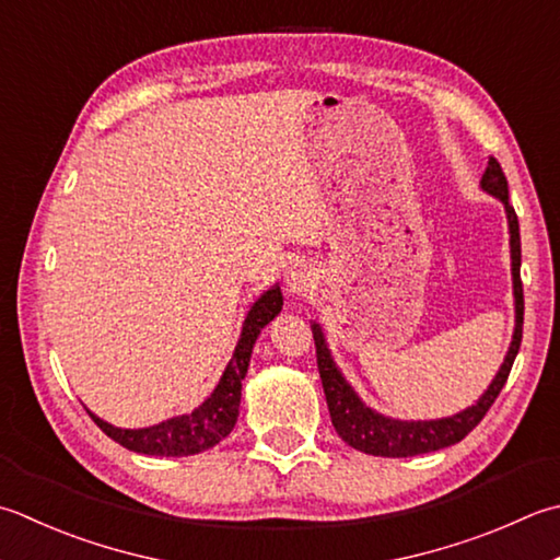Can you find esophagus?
<instances>
[{
  "mask_svg": "<svg viewBox=\"0 0 560 560\" xmlns=\"http://www.w3.org/2000/svg\"><path fill=\"white\" fill-rule=\"evenodd\" d=\"M289 281H291V283H301V281H303V277H301V273H293V271H291Z\"/></svg>",
  "mask_w": 560,
  "mask_h": 560,
  "instance_id": "34e87169",
  "label": "esophagus"
}]
</instances>
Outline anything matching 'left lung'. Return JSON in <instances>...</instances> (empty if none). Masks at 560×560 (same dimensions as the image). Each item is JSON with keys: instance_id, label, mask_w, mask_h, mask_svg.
I'll return each instance as SVG.
<instances>
[{"instance_id": "obj_1", "label": "left lung", "mask_w": 560, "mask_h": 560, "mask_svg": "<svg viewBox=\"0 0 560 560\" xmlns=\"http://www.w3.org/2000/svg\"><path fill=\"white\" fill-rule=\"evenodd\" d=\"M480 189L495 196L502 203H505L508 213V225H510V257H512V287H514V332L512 342L508 349V357L502 361L500 371L492 378L488 390L476 400L470 408L452 415V418L442 420H393L371 410L364 405L354 388L349 386L342 371L337 369L335 359L327 349L325 335L320 325L313 327V339H315V354H317V371H320L323 378V390L327 400V410H330V418L337 434L342 440L354 446L357 452H364L371 456H388V458H402V456H418L427 452H436V448L452 446L462 442L464 436L474 430V427L486 418L490 405L495 402L500 396L502 386L510 376V369L514 364V357L520 352L522 345V323H524V291H522V279H520V267H522V245H520V221L517 213L510 203V191H508V179L505 172H502L500 162L495 158L488 160V167L483 172V179H480Z\"/></svg>"}]
</instances>
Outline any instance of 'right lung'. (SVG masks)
Here are the masks:
<instances>
[{"mask_svg":"<svg viewBox=\"0 0 560 560\" xmlns=\"http://www.w3.org/2000/svg\"><path fill=\"white\" fill-rule=\"evenodd\" d=\"M281 305V289L273 283V287L261 293L255 305L249 308L233 359L228 361L223 376L218 381L211 396H208L194 412L170 418L152 427H142V430H120V427H114L104 422L102 418H96L94 412H90V418L106 436H112L114 442L136 454L191 456L206 452V448L223 442L225 436L233 432L240 415V396H243V378L249 366L252 347H255L261 327L269 325L273 317L279 315Z\"/></svg>","mask_w":560,"mask_h":560,"instance_id":"right-lung-1","label":"right lung"}]
</instances>
